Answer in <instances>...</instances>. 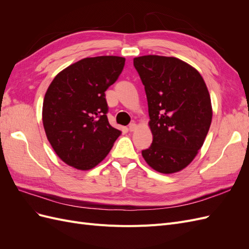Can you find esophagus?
Here are the masks:
<instances>
[{
	"mask_svg": "<svg viewBox=\"0 0 249 249\" xmlns=\"http://www.w3.org/2000/svg\"><path fill=\"white\" fill-rule=\"evenodd\" d=\"M129 130H130V132L136 131V130H137V124H131L129 125Z\"/></svg>",
	"mask_w": 249,
	"mask_h": 249,
	"instance_id": "34e87169",
	"label": "esophagus"
}]
</instances>
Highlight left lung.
I'll return each instance as SVG.
<instances>
[{"instance_id":"obj_1","label":"left lung","mask_w":249,"mask_h":249,"mask_svg":"<svg viewBox=\"0 0 249 249\" xmlns=\"http://www.w3.org/2000/svg\"><path fill=\"white\" fill-rule=\"evenodd\" d=\"M134 66L144 85L153 134L143 159L165 175L183 170L198 154L212 123L206 83L197 70L176 57H136Z\"/></svg>"}]
</instances>
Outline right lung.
<instances>
[{
    "mask_svg": "<svg viewBox=\"0 0 249 249\" xmlns=\"http://www.w3.org/2000/svg\"><path fill=\"white\" fill-rule=\"evenodd\" d=\"M124 62L118 56L84 58L52 81L43 100L42 124L65 164L79 170L95 167L122 134L108 122L105 91L118 79Z\"/></svg>",
    "mask_w": 249,
    "mask_h": 249,
    "instance_id": "1",
    "label": "right lung"
}]
</instances>
